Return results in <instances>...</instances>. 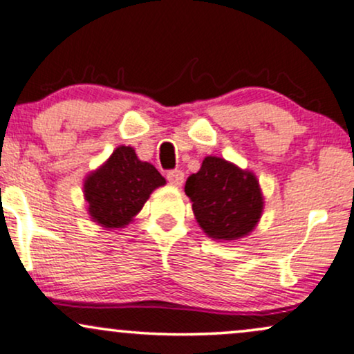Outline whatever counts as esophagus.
Returning a JSON list of instances; mask_svg holds the SVG:
<instances>
[{
    "label": "esophagus",
    "mask_w": 354,
    "mask_h": 354,
    "mask_svg": "<svg viewBox=\"0 0 354 354\" xmlns=\"http://www.w3.org/2000/svg\"><path fill=\"white\" fill-rule=\"evenodd\" d=\"M166 180L169 181V185L181 186L183 181H185V174L180 169H173V171H168V174H166Z\"/></svg>",
    "instance_id": "1"
}]
</instances>
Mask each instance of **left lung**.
Returning <instances> with one entry per match:
<instances>
[{"label":"left lung","instance_id":"obj_1","mask_svg":"<svg viewBox=\"0 0 354 354\" xmlns=\"http://www.w3.org/2000/svg\"><path fill=\"white\" fill-rule=\"evenodd\" d=\"M194 218L211 239L237 241L249 236L262 218L263 194L257 176L219 156H206L186 181Z\"/></svg>","mask_w":354,"mask_h":354}]
</instances>
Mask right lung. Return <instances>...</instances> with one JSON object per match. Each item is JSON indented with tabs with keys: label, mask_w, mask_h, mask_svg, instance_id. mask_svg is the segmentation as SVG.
<instances>
[{
	"label": "right lung",
	"mask_w": 354,
	"mask_h": 354,
	"mask_svg": "<svg viewBox=\"0 0 354 354\" xmlns=\"http://www.w3.org/2000/svg\"><path fill=\"white\" fill-rule=\"evenodd\" d=\"M166 180L148 161L136 156L135 148L120 145L99 168L84 180V199L87 212L100 227H127L150 194Z\"/></svg>",
	"instance_id": "obj_1"
}]
</instances>
